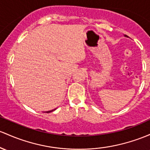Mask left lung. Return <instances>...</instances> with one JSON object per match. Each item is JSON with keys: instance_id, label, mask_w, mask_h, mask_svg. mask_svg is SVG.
<instances>
[{"instance_id": "obj_1", "label": "left lung", "mask_w": 150, "mask_h": 150, "mask_svg": "<svg viewBox=\"0 0 150 150\" xmlns=\"http://www.w3.org/2000/svg\"><path fill=\"white\" fill-rule=\"evenodd\" d=\"M125 37H127V35H125Z\"/></svg>"}]
</instances>
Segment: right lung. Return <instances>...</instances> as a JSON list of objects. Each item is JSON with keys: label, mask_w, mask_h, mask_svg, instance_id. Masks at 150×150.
Returning <instances> with one entry per match:
<instances>
[{"label": "right lung", "mask_w": 150, "mask_h": 150, "mask_svg": "<svg viewBox=\"0 0 150 150\" xmlns=\"http://www.w3.org/2000/svg\"><path fill=\"white\" fill-rule=\"evenodd\" d=\"M56 109H54V110H49V111H47V112H47V113H49V112H51L54 111V110H55Z\"/></svg>", "instance_id": "right-lung-1"}]
</instances>
